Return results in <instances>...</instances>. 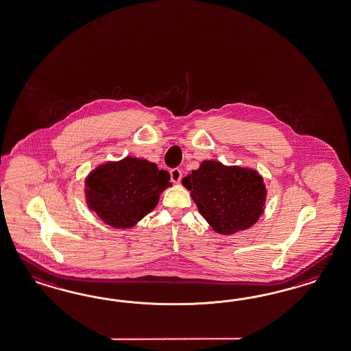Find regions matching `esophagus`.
<instances>
[{
	"label": "esophagus",
	"mask_w": 351,
	"mask_h": 351,
	"mask_svg": "<svg viewBox=\"0 0 351 351\" xmlns=\"http://www.w3.org/2000/svg\"><path fill=\"white\" fill-rule=\"evenodd\" d=\"M170 176H171L172 182H179L182 178V172L179 169H172L170 171Z\"/></svg>",
	"instance_id": "obj_1"
}]
</instances>
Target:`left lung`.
Wrapping results in <instances>:
<instances>
[{
	"mask_svg": "<svg viewBox=\"0 0 351 351\" xmlns=\"http://www.w3.org/2000/svg\"><path fill=\"white\" fill-rule=\"evenodd\" d=\"M181 182L199 213L219 234L245 231L264 213L267 191L256 170L206 160Z\"/></svg>",
	"mask_w": 351,
	"mask_h": 351,
	"instance_id": "1",
	"label": "left lung"
}]
</instances>
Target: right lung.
Instances as JSON below:
<instances>
[{
	"label": "right lung",
	"mask_w": 351,
	"mask_h": 351,
	"mask_svg": "<svg viewBox=\"0 0 351 351\" xmlns=\"http://www.w3.org/2000/svg\"><path fill=\"white\" fill-rule=\"evenodd\" d=\"M170 173L143 158L127 156L99 165L85 180L86 204L105 224L132 228L157 206Z\"/></svg>",
	"instance_id": "obj_1"
}]
</instances>
